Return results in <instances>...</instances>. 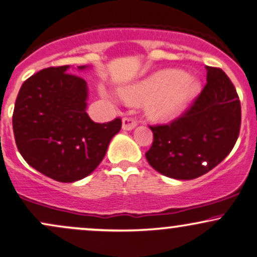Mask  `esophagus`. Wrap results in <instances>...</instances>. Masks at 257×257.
<instances>
[{
  "mask_svg": "<svg viewBox=\"0 0 257 257\" xmlns=\"http://www.w3.org/2000/svg\"><path fill=\"white\" fill-rule=\"evenodd\" d=\"M137 125V120L132 116H125L122 119V128L125 131H130V130L135 128Z\"/></svg>",
  "mask_w": 257,
  "mask_h": 257,
  "instance_id": "esophagus-1",
  "label": "esophagus"
}]
</instances>
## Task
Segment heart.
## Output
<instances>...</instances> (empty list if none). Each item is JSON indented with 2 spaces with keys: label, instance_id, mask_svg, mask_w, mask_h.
<instances>
[{
  "label": "heart",
  "instance_id": "b5f03b06",
  "mask_svg": "<svg viewBox=\"0 0 257 257\" xmlns=\"http://www.w3.org/2000/svg\"><path fill=\"white\" fill-rule=\"evenodd\" d=\"M198 87V81L184 72L165 69L123 87L120 93L131 103L148 102V114L153 119L170 121L182 113Z\"/></svg>",
  "mask_w": 257,
  "mask_h": 257
}]
</instances>
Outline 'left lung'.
Returning <instances> with one entry per match:
<instances>
[{"label":"left lung","mask_w":257,"mask_h":257,"mask_svg":"<svg viewBox=\"0 0 257 257\" xmlns=\"http://www.w3.org/2000/svg\"><path fill=\"white\" fill-rule=\"evenodd\" d=\"M207 83L183 114L149 126L153 144L146 158L154 170L190 180L216 167L238 140L242 121L239 96L227 74L207 67Z\"/></svg>","instance_id":"8db88e82"}]
</instances>
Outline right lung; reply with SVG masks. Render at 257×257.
Masks as SVG:
<instances>
[{
	"instance_id": "1",
	"label": "right lung",
	"mask_w": 257,
	"mask_h": 257,
	"mask_svg": "<svg viewBox=\"0 0 257 257\" xmlns=\"http://www.w3.org/2000/svg\"><path fill=\"white\" fill-rule=\"evenodd\" d=\"M86 97L85 80L68 73V66L42 69L18 93L12 119L18 150L31 167L57 182L92 173L121 128L120 117L92 121Z\"/></svg>"
}]
</instances>
